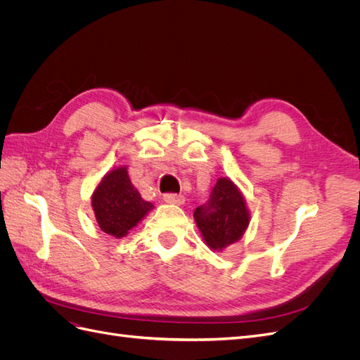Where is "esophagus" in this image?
Instances as JSON below:
<instances>
[{
	"instance_id": "esophagus-1",
	"label": "esophagus",
	"mask_w": 360,
	"mask_h": 360,
	"mask_svg": "<svg viewBox=\"0 0 360 360\" xmlns=\"http://www.w3.org/2000/svg\"><path fill=\"white\" fill-rule=\"evenodd\" d=\"M163 200L168 204H183L184 202V197L180 193H165L163 195Z\"/></svg>"
}]
</instances>
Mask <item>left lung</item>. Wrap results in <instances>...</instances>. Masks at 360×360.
<instances>
[{
  "instance_id": "8db88e82",
  "label": "left lung",
  "mask_w": 360,
  "mask_h": 360,
  "mask_svg": "<svg viewBox=\"0 0 360 360\" xmlns=\"http://www.w3.org/2000/svg\"><path fill=\"white\" fill-rule=\"evenodd\" d=\"M195 222L212 249L221 250L237 242L249 224V213L242 193L228 179H219L210 198L193 212Z\"/></svg>"
}]
</instances>
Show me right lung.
<instances>
[{
	"label": "right lung",
	"instance_id": "1",
	"mask_svg": "<svg viewBox=\"0 0 360 360\" xmlns=\"http://www.w3.org/2000/svg\"><path fill=\"white\" fill-rule=\"evenodd\" d=\"M91 204L101 230L118 238L126 236L153 207L134 188L126 168L106 174L93 193Z\"/></svg>",
	"mask_w": 360,
	"mask_h": 360
}]
</instances>
